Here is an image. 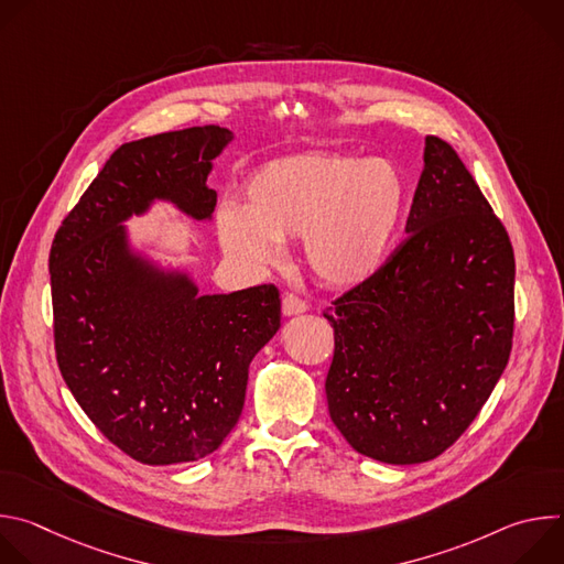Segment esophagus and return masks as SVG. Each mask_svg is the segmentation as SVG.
<instances>
[{
	"label": "esophagus",
	"mask_w": 564,
	"mask_h": 564,
	"mask_svg": "<svg viewBox=\"0 0 564 564\" xmlns=\"http://www.w3.org/2000/svg\"><path fill=\"white\" fill-rule=\"evenodd\" d=\"M307 310V303L301 299V296H296V294H292V292H288L285 296H283V314L285 316H294V314H301V312H305Z\"/></svg>",
	"instance_id": "1"
}]
</instances>
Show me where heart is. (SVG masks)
Instances as JSON below:
<instances>
[{
	"instance_id": "1",
	"label": "heart",
	"mask_w": 564,
	"mask_h": 564,
	"mask_svg": "<svg viewBox=\"0 0 564 564\" xmlns=\"http://www.w3.org/2000/svg\"><path fill=\"white\" fill-rule=\"evenodd\" d=\"M246 198V207L218 209L227 254L263 268L279 261L283 238H305V259L318 279L357 285L386 263L409 185L390 160L314 151L270 160L248 181Z\"/></svg>"
}]
</instances>
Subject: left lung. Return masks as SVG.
<instances>
[{"instance_id":"left-lung-1","label":"left lung","mask_w":564,"mask_h":564,"mask_svg":"<svg viewBox=\"0 0 564 564\" xmlns=\"http://www.w3.org/2000/svg\"><path fill=\"white\" fill-rule=\"evenodd\" d=\"M406 234L324 312L330 417L386 464L429 462L459 440L509 364L516 321L509 234L437 135H426Z\"/></svg>"}]
</instances>
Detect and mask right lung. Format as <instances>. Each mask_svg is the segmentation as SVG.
<instances>
[{"mask_svg":"<svg viewBox=\"0 0 564 564\" xmlns=\"http://www.w3.org/2000/svg\"><path fill=\"white\" fill-rule=\"evenodd\" d=\"M229 140L209 124L118 147L51 246L59 372L96 429L142 464L214 453L243 411L250 361L281 328L276 285L200 296L187 274L131 254L120 225L155 198L209 218L207 176Z\"/></svg>","mask_w":564,"mask_h":564,"instance_id":"1","label":"right lung"}]
</instances>
